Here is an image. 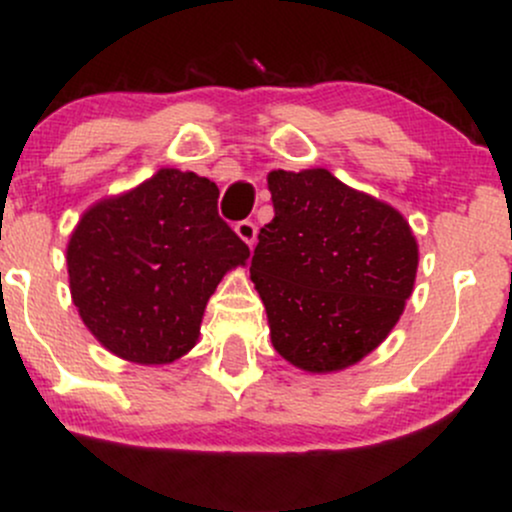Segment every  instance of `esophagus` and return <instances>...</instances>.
<instances>
[{
	"mask_svg": "<svg viewBox=\"0 0 512 512\" xmlns=\"http://www.w3.org/2000/svg\"><path fill=\"white\" fill-rule=\"evenodd\" d=\"M236 233H238V238L243 240V243L250 245V248H252V245H255L257 226L252 221H238L236 223Z\"/></svg>",
	"mask_w": 512,
	"mask_h": 512,
	"instance_id": "1",
	"label": "esophagus"
}]
</instances>
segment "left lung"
I'll return each instance as SVG.
<instances>
[{
  "label": "left lung",
  "mask_w": 512,
  "mask_h": 512,
  "mask_svg": "<svg viewBox=\"0 0 512 512\" xmlns=\"http://www.w3.org/2000/svg\"><path fill=\"white\" fill-rule=\"evenodd\" d=\"M274 219L250 279L274 349L305 373H337L385 342L414 291L419 245L387 202L325 168L267 175Z\"/></svg>",
  "instance_id": "1"
}]
</instances>
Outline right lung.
<instances>
[{
    "label": "right lung",
    "mask_w": 512,
    "mask_h": 512,
    "mask_svg": "<svg viewBox=\"0 0 512 512\" xmlns=\"http://www.w3.org/2000/svg\"><path fill=\"white\" fill-rule=\"evenodd\" d=\"M216 199L209 178L161 168L84 211L67 243L69 291L110 354L163 366L197 344L211 293L250 257Z\"/></svg>",
    "instance_id": "obj_1"
}]
</instances>
